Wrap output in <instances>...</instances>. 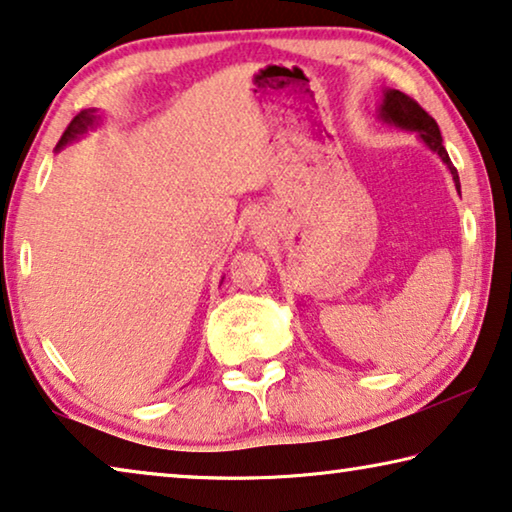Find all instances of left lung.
<instances>
[{
  "label": "left lung",
  "mask_w": 512,
  "mask_h": 512,
  "mask_svg": "<svg viewBox=\"0 0 512 512\" xmlns=\"http://www.w3.org/2000/svg\"><path fill=\"white\" fill-rule=\"evenodd\" d=\"M379 120H383L385 124H390V127L415 131L417 138H420L433 154H438L442 158V163L449 167L451 177H454V183H456V190L460 192L458 172L449 161V154H447L445 145H442L438 122H435L433 117L426 113L420 104L415 102V99H410L401 90H392V88L383 90V99L379 104Z\"/></svg>",
  "instance_id": "obj_1"
}]
</instances>
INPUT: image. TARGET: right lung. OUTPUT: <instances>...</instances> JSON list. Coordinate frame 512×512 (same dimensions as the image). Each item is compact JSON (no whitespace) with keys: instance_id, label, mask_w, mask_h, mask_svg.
Listing matches in <instances>:
<instances>
[{"instance_id":"obj_1","label":"right lung","mask_w":512,"mask_h":512,"mask_svg":"<svg viewBox=\"0 0 512 512\" xmlns=\"http://www.w3.org/2000/svg\"><path fill=\"white\" fill-rule=\"evenodd\" d=\"M99 122H102V115L97 113V108H86V111H81V113L70 122V127L65 129L61 140H58L56 152H58V149H63L65 145H70L72 140H79V138L83 136V133H88L90 129L99 127Z\"/></svg>"}]
</instances>
